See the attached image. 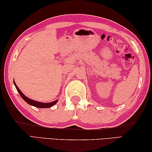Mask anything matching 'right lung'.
I'll use <instances>...</instances> for the list:
<instances>
[{
  "mask_svg": "<svg viewBox=\"0 0 152 152\" xmlns=\"http://www.w3.org/2000/svg\"><path fill=\"white\" fill-rule=\"evenodd\" d=\"M13 82H14L15 87H16V88L17 90V91L19 92L20 96L22 97V99H23L24 101L27 102V103H28L30 105H31V106L37 107V108H50L57 103L58 100H56V101H54L51 102H42L36 101H34V100L31 99H29V98H28L25 96V95L20 91V89L18 88V86L16 85L15 82L14 80H13Z\"/></svg>",
  "mask_w": 152,
  "mask_h": 152,
  "instance_id": "right-lung-1",
  "label": "right lung"
}]
</instances>
